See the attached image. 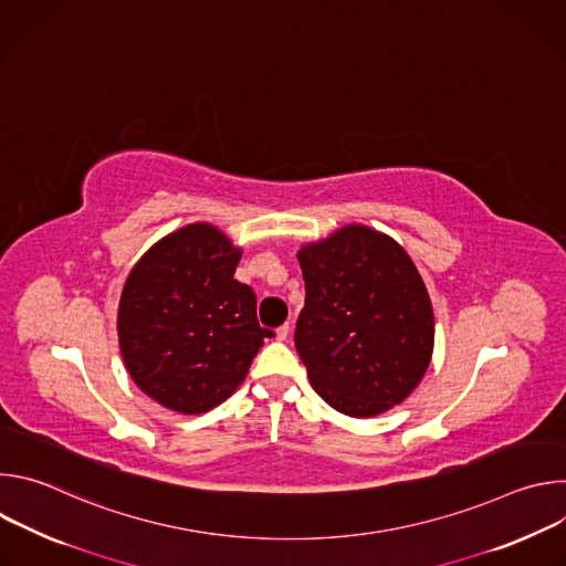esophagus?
<instances>
[{"instance_id": "1", "label": "esophagus", "mask_w": 566, "mask_h": 566, "mask_svg": "<svg viewBox=\"0 0 566 566\" xmlns=\"http://www.w3.org/2000/svg\"><path fill=\"white\" fill-rule=\"evenodd\" d=\"M289 334H291V327H289V325H282V327L275 329V338H277V340H286Z\"/></svg>"}]
</instances>
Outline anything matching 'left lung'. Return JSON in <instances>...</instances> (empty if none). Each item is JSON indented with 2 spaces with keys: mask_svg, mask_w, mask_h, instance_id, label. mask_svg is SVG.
I'll list each match as a JSON object with an SVG mask.
<instances>
[{
  "mask_svg": "<svg viewBox=\"0 0 566 566\" xmlns=\"http://www.w3.org/2000/svg\"><path fill=\"white\" fill-rule=\"evenodd\" d=\"M297 262L306 297L295 349L313 389L356 419L406 400L434 347L432 302L410 255L352 223L302 247Z\"/></svg>",
  "mask_w": 566,
  "mask_h": 566,
  "instance_id": "1",
  "label": "left lung"
}]
</instances>
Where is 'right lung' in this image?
<instances>
[{"mask_svg":"<svg viewBox=\"0 0 566 566\" xmlns=\"http://www.w3.org/2000/svg\"><path fill=\"white\" fill-rule=\"evenodd\" d=\"M241 251L210 223H190L132 269L118 304V343L132 380L158 406L203 415L244 382L264 338L258 297L237 282Z\"/></svg>","mask_w":566,"mask_h":566,"instance_id":"add662e5","label":"right lung"}]
</instances>
